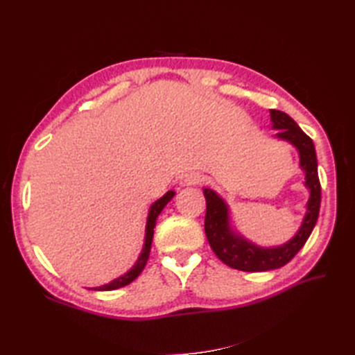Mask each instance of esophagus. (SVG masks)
Segmentation results:
<instances>
[{
  "mask_svg": "<svg viewBox=\"0 0 355 355\" xmlns=\"http://www.w3.org/2000/svg\"><path fill=\"white\" fill-rule=\"evenodd\" d=\"M201 180L202 178H201L200 173L192 172V173H187V175L183 180V183H184V186H197V184L201 183Z\"/></svg>",
  "mask_w": 355,
  "mask_h": 355,
  "instance_id": "1",
  "label": "esophagus"
}]
</instances>
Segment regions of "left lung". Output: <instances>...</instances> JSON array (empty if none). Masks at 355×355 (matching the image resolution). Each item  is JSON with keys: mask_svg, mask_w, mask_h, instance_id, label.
I'll use <instances>...</instances> for the list:
<instances>
[{"mask_svg": "<svg viewBox=\"0 0 355 355\" xmlns=\"http://www.w3.org/2000/svg\"><path fill=\"white\" fill-rule=\"evenodd\" d=\"M270 119L273 130L277 131L275 137L288 141L297 149L299 166L305 172V186L310 191V198L296 235L282 245L259 247L232 227L227 202L209 187L202 189L206 197L205 230L209 244L225 266L241 271H268L284 267L304 247L319 218L320 182L314 143L285 112L270 110Z\"/></svg>", "mask_w": 355, "mask_h": 355, "instance_id": "8db88e82", "label": "left lung"}]
</instances>
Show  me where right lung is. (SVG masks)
Instances as JSON below:
<instances>
[{"mask_svg":"<svg viewBox=\"0 0 355 355\" xmlns=\"http://www.w3.org/2000/svg\"><path fill=\"white\" fill-rule=\"evenodd\" d=\"M173 195L175 192L173 191H168L166 192L160 200H157L153 206L149 207V214H148V220H146V233H145V244H143L141 248V253L135 261V263L132 266V268H130L126 271L125 275H122L120 277L114 279V281H111L107 285H101V286H94L92 290H97V291H111V290H117V288H122V286L131 284L135 277H137L143 268H145L146 262L149 259V252H150V244H153V238H154V227H155V223H157V218L158 215L162 214V210L164 209V206L168 205V202L173 198Z\"/></svg>","mask_w":355,"mask_h":355,"instance_id":"right-lung-1","label":"right lung"}]
</instances>
